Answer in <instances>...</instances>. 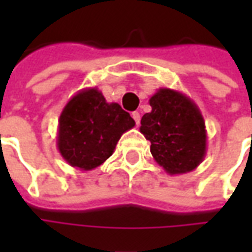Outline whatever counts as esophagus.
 Returning <instances> with one entry per match:
<instances>
[{
	"label": "esophagus",
	"mask_w": 252,
	"mask_h": 252,
	"mask_svg": "<svg viewBox=\"0 0 252 252\" xmlns=\"http://www.w3.org/2000/svg\"><path fill=\"white\" fill-rule=\"evenodd\" d=\"M132 117H133L135 123L139 126V123H140V113H139V112H133V113H132Z\"/></svg>",
	"instance_id": "esophagus-1"
}]
</instances>
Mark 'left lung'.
<instances>
[{
    "mask_svg": "<svg viewBox=\"0 0 252 252\" xmlns=\"http://www.w3.org/2000/svg\"><path fill=\"white\" fill-rule=\"evenodd\" d=\"M151 112L140 121L150 151L170 175L193 171L206 155L205 121L194 101L181 92L160 88L150 98Z\"/></svg>",
    "mask_w": 252,
    "mask_h": 252,
    "instance_id": "left-lung-1",
    "label": "left lung"
}]
</instances>
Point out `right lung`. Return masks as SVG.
<instances>
[{"instance_id": "1", "label": "right lung", "mask_w": 252, "mask_h": 252, "mask_svg": "<svg viewBox=\"0 0 252 252\" xmlns=\"http://www.w3.org/2000/svg\"><path fill=\"white\" fill-rule=\"evenodd\" d=\"M133 126L135 120L117 102H106L97 88L83 89L61 113L58 150L70 166L89 171L104 163L121 135Z\"/></svg>"}]
</instances>
